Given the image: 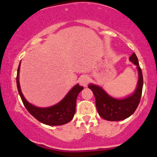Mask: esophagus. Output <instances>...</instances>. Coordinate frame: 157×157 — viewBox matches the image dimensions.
Listing matches in <instances>:
<instances>
[{
	"instance_id": "esophagus-1",
	"label": "esophagus",
	"mask_w": 157,
	"mask_h": 157,
	"mask_svg": "<svg viewBox=\"0 0 157 157\" xmlns=\"http://www.w3.org/2000/svg\"><path fill=\"white\" fill-rule=\"evenodd\" d=\"M89 77L86 76V75H85V76H82L80 78V80H79V83H80V85H81L82 86H83V87H87L88 84H89Z\"/></svg>"
}]
</instances>
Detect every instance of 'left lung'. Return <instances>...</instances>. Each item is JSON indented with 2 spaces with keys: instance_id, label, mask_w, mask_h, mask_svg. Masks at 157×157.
Returning <instances> with one entry per match:
<instances>
[{
  "instance_id": "obj_1",
  "label": "left lung",
  "mask_w": 157,
  "mask_h": 157,
  "mask_svg": "<svg viewBox=\"0 0 157 157\" xmlns=\"http://www.w3.org/2000/svg\"><path fill=\"white\" fill-rule=\"evenodd\" d=\"M129 60L136 66L138 70V82L136 90L131 95L122 99H116L111 97L100 86L90 83L89 88L95 97V102L99 115L104 120L109 121H120L129 117L136 111L142 96L143 77L142 70L135 53Z\"/></svg>"
}]
</instances>
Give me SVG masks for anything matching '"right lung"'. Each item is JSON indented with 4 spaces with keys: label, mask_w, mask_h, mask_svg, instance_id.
<instances>
[{
    "label": "right lung",
    "mask_w": 157,
    "mask_h": 157,
    "mask_svg": "<svg viewBox=\"0 0 157 157\" xmlns=\"http://www.w3.org/2000/svg\"><path fill=\"white\" fill-rule=\"evenodd\" d=\"M20 67L21 63L17 68L16 82L18 93L27 111L38 121L45 125H62L71 121L75 113L77 95L83 89V87L79 84H76L68 91L64 98L56 105L47 108L37 107L27 101L22 94L19 82Z\"/></svg>",
    "instance_id": "add662e5"
}]
</instances>
